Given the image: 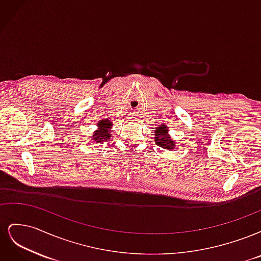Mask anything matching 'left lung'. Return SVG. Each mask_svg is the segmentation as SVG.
Listing matches in <instances>:
<instances>
[{
  "instance_id": "1",
  "label": "left lung",
  "mask_w": 261,
  "mask_h": 261,
  "mask_svg": "<svg viewBox=\"0 0 261 261\" xmlns=\"http://www.w3.org/2000/svg\"><path fill=\"white\" fill-rule=\"evenodd\" d=\"M154 129V143L159 147L163 149H169L172 150L174 149L175 145L172 141V138L169 135V128L167 127V125L161 124L159 125V127L153 128Z\"/></svg>"
}]
</instances>
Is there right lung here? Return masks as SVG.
<instances>
[{"instance_id":"add662e5","label":"right lung","mask_w":261,"mask_h":261,"mask_svg":"<svg viewBox=\"0 0 261 261\" xmlns=\"http://www.w3.org/2000/svg\"><path fill=\"white\" fill-rule=\"evenodd\" d=\"M98 127L97 129L94 130V133L92 134V136H90L92 139V141H96L98 144H102L107 141L108 139H110V137L112 136L111 134V128H112V122L110 120H107L105 117L103 120H101L97 123Z\"/></svg>"}]
</instances>
